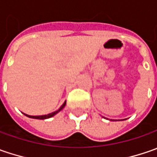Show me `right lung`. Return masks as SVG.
Returning <instances> with one entry per match:
<instances>
[{
	"mask_svg": "<svg viewBox=\"0 0 157 157\" xmlns=\"http://www.w3.org/2000/svg\"><path fill=\"white\" fill-rule=\"evenodd\" d=\"M65 104H66V102L64 101V103H63V105H61V107L58 109V110H57V111L53 112V113H49V114H46V115H39V116H32V115H28V114H26V113H24L27 117H29V118H32V119H39V120H44V119H48V118H51L52 117V116H54L55 114H57V113L59 111H61L62 109H63V107H64V105H65Z\"/></svg>",
	"mask_w": 157,
	"mask_h": 157,
	"instance_id": "obj_1",
	"label": "right lung"
}]
</instances>
